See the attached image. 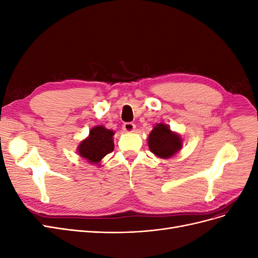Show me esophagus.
Masks as SVG:
<instances>
[{
    "label": "esophagus",
    "mask_w": 258,
    "mask_h": 258,
    "mask_svg": "<svg viewBox=\"0 0 258 258\" xmlns=\"http://www.w3.org/2000/svg\"><path fill=\"white\" fill-rule=\"evenodd\" d=\"M122 129L124 132H128V134H130V132H134L136 130V124L132 122H124L122 126Z\"/></svg>",
    "instance_id": "34e87169"
}]
</instances>
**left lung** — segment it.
I'll return each mask as SVG.
<instances>
[{"mask_svg":"<svg viewBox=\"0 0 258 258\" xmlns=\"http://www.w3.org/2000/svg\"><path fill=\"white\" fill-rule=\"evenodd\" d=\"M150 151L161 159L173 157L182 150L183 139L177 132L170 129L168 124L156 123L147 139Z\"/></svg>","mask_w":258,"mask_h":258,"instance_id":"left-lung-1","label":"left lung"}]
</instances>
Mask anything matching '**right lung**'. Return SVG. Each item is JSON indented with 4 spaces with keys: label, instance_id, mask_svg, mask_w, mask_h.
<instances>
[{
    "label": "right lung",
    "instance_id": "add662e5",
    "mask_svg": "<svg viewBox=\"0 0 258 258\" xmlns=\"http://www.w3.org/2000/svg\"><path fill=\"white\" fill-rule=\"evenodd\" d=\"M114 135L113 130L104 126L93 127L89 131V136L77 146V153L91 165L100 167V161L114 150Z\"/></svg>",
    "mask_w": 258,
    "mask_h": 258
}]
</instances>
